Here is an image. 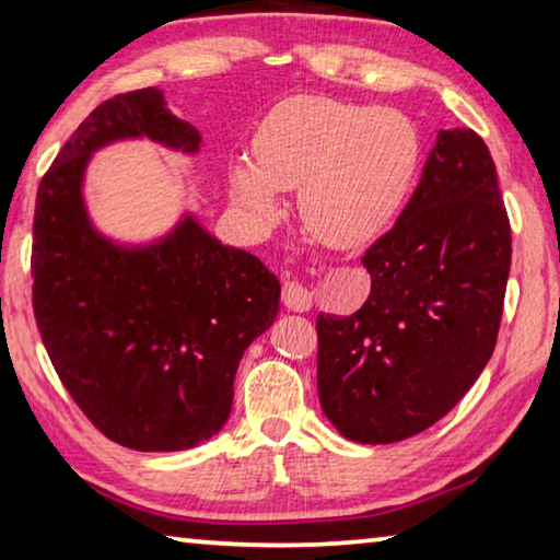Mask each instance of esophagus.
I'll use <instances>...</instances> for the list:
<instances>
[{"instance_id":"1","label":"esophagus","mask_w":560,"mask_h":560,"mask_svg":"<svg viewBox=\"0 0 560 560\" xmlns=\"http://www.w3.org/2000/svg\"><path fill=\"white\" fill-rule=\"evenodd\" d=\"M281 301L291 312H308L312 308V289L299 279H287L281 283Z\"/></svg>"}]
</instances>
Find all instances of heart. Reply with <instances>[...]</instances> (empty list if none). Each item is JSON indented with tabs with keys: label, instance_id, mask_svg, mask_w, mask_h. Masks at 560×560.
<instances>
[{
	"label": "heart",
	"instance_id": "obj_1",
	"mask_svg": "<svg viewBox=\"0 0 560 560\" xmlns=\"http://www.w3.org/2000/svg\"><path fill=\"white\" fill-rule=\"evenodd\" d=\"M254 164L229 168L238 207L259 224L279 214V191L299 189L316 238L349 246L376 236L401 209L421 164L416 124L392 106L291 96L254 135Z\"/></svg>",
	"mask_w": 560,
	"mask_h": 560
}]
</instances>
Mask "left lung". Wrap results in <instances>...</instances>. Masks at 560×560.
<instances>
[{"mask_svg":"<svg viewBox=\"0 0 560 560\" xmlns=\"http://www.w3.org/2000/svg\"><path fill=\"white\" fill-rule=\"evenodd\" d=\"M357 314H318V401L346 439L394 443L443 419L491 359L511 221L474 129L441 131L394 229L363 254Z\"/></svg>","mask_w":560,"mask_h":560,"instance_id":"1","label":"left lung"}]
</instances>
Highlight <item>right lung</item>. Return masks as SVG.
<instances>
[{
	"instance_id": "right-lung-1",
	"label": "right lung",
	"mask_w": 560,
	"mask_h": 560,
	"mask_svg": "<svg viewBox=\"0 0 560 560\" xmlns=\"http://www.w3.org/2000/svg\"><path fill=\"white\" fill-rule=\"evenodd\" d=\"M127 137L186 152L201 141L152 86L96 106L39 182L32 306L51 366L94 429L135 451H182L226 423L238 361L277 318L281 287L194 219L135 252L96 234L82 201L86 159Z\"/></svg>"
}]
</instances>
